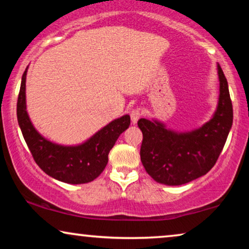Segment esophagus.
<instances>
[{
  "label": "esophagus",
  "instance_id": "1",
  "mask_svg": "<svg viewBox=\"0 0 249 249\" xmlns=\"http://www.w3.org/2000/svg\"><path fill=\"white\" fill-rule=\"evenodd\" d=\"M142 117V111L139 107H135L130 111V118H131V122L132 124H137V121L139 120V118Z\"/></svg>",
  "mask_w": 249,
  "mask_h": 249
}]
</instances>
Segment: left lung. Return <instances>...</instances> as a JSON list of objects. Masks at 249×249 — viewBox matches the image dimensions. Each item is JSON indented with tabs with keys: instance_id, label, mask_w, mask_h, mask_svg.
<instances>
[{
	"instance_id": "left-lung-1",
	"label": "left lung",
	"mask_w": 249,
	"mask_h": 249,
	"mask_svg": "<svg viewBox=\"0 0 249 249\" xmlns=\"http://www.w3.org/2000/svg\"><path fill=\"white\" fill-rule=\"evenodd\" d=\"M220 80L215 113L203 127L190 132H176L162 122L139 119L142 132L141 160L155 181L180 186L206 175L215 164L232 125V103L228 81L217 66Z\"/></svg>"
}]
</instances>
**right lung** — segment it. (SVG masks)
I'll return each mask as SVG.
<instances>
[{
  "mask_svg": "<svg viewBox=\"0 0 249 249\" xmlns=\"http://www.w3.org/2000/svg\"><path fill=\"white\" fill-rule=\"evenodd\" d=\"M26 74L17 103V118L26 144L37 165L46 175L59 181L79 185L93 181L103 172L108 161V153L122 132L130 124L128 114L110 122L84 144L62 146L47 141L34 128L26 110Z\"/></svg>",
  "mask_w": 249,
  "mask_h": 249,
  "instance_id": "obj_1",
  "label": "right lung"
}]
</instances>
